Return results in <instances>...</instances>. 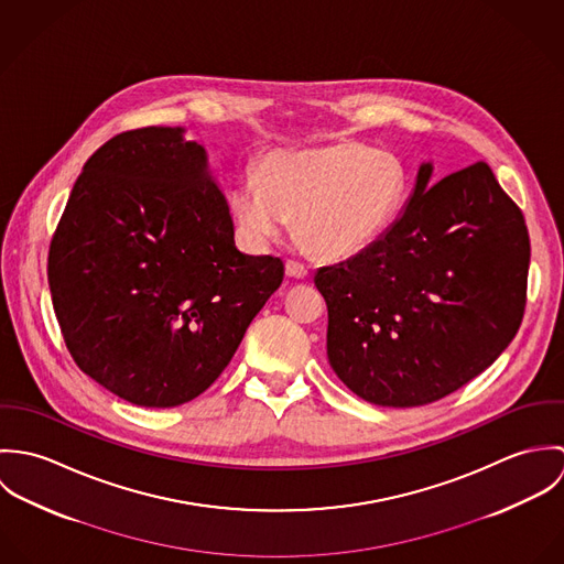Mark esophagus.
<instances>
[{
  "label": "esophagus",
  "instance_id": "obj_1",
  "mask_svg": "<svg viewBox=\"0 0 564 564\" xmlns=\"http://www.w3.org/2000/svg\"><path fill=\"white\" fill-rule=\"evenodd\" d=\"M286 275L297 278V280H306L308 278V267L297 262V260H286Z\"/></svg>",
  "mask_w": 564,
  "mask_h": 564
}]
</instances>
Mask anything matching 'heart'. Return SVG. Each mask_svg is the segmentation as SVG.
Masks as SVG:
<instances>
[{
    "instance_id": "obj_1",
    "label": "heart",
    "mask_w": 564,
    "mask_h": 564,
    "mask_svg": "<svg viewBox=\"0 0 564 564\" xmlns=\"http://www.w3.org/2000/svg\"><path fill=\"white\" fill-rule=\"evenodd\" d=\"M403 193L398 156L347 141L264 159L258 177L235 186L230 204L247 241H273L295 219L297 239L313 253L338 258L376 241L398 215Z\"/></svg>"
}]
</instances>
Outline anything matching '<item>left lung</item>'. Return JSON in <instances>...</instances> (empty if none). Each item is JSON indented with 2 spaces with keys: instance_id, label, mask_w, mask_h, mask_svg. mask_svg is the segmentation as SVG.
I'll return each instance as SVG.
<instances>
[{
  "instance_id": "8db88e82",
  "label": "left lung",
  "mask_w": 564,
  "mask_h": 564,
  "mask_svg": "<svg viewBox=\"0 0 564 564\" xmlns=\"http://www.w3.org/2000/svg\"><path fill=\"white\" fill-rule=\"evenodd\" d=\"M419 169L402 217L345 262L322 267L327 360L365 402H436L490 367L514 338L528 295L523 213L486 162L427 188Z\"/></svg>"
}]
</instances>
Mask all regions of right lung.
Listing matches in <instances>:
<instances>
[{
  "instance_id": "obj_1",
  "label": "right lung",
  "mask_w": 564,
  "mask_h": 564,
  "mask_svg": "<svg viewBox=\"0 0 564 564\" xmlns=\"http://www.w3.org/2000/svg\"><path fill=\"white\" fill-rule=\"evenodd\" d=\"M182 132L150 126L104 143L74 184L47 258L72 358L145 408L202 395L284 278L280 258L237 249L206 152Z\"/></svg>"
}]
</instances>
